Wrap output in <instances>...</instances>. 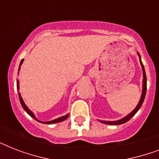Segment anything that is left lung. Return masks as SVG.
Returning <instances> with one entry per match:
<instances>
[{
  "instance_id": "obj_1",
  "label": "left lung",
  "mask_w": 159,
  "mask_h": 159,
  "mask_svg": "<svg viewBox=\"0 0 159 159\" xmlns=\"http://www.w3.org/2000/svg\"><path fill=\"white\" fill-rule=\"evenodd\" d=\"M139 57V61H140L141 67H142V70H143V90H142V94H141V97L139 102V104L137 105L134 110H133V111H131L130 113L127 115L126 116H125L124 118L120 119V120H118L116 121H108V120H99L100 122H102L103 124H106V125H122V124L125 123L128 120H129L132 117H133L134 115H135L138 111L140 109L141 106L143 104V101H144V98H145L146 95V91H147V79H146V74H145V70H144V67H143V63H142V61H141V57L139 53H138Z\"/></svg>"
}]
</instances>
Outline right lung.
Returning a JSON list of instances; mask_svg holds the SVG:
<instances>
[{
    "label": "right lung",
    "mask_w": 159,
    "mask_h": 159,
    "mask_svg": "<svg viewBox=\"0 0 159 159\" xmlns=\"http://www.w3.org/2000/svg\"><path fill=\"white\" fill-rule=\"evenodd\" d=\"M24 62V59L21 60V62L20 63V67H19V71H20V66L21 64L23 63ZM16 82H17V89H20V86H19V84H20V82H19V80H17L16 81ZM19 99H20V104L21 106H22V107H23V109L25 110V111L27 112V113L30 115V116L32 117V118H34L35 120H37L38 122H40V123L42 124H48V125H50V124H55V123H58V122H62V121L65 120H67V118H68V116H69V115L68 114H67V115H65V116H61V117H59V118H57V119H55V120H50V121H40V120H39L38 119L36 118L35 116H34V114L32 112V111L30 110V109L27 107V106H26L25 104V102H24L23 99H22V97H21V95L20 93H19Z\"/></svg>",
    "instance_id": "obj_1"
}]
</instances>
